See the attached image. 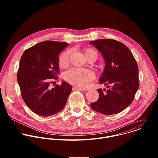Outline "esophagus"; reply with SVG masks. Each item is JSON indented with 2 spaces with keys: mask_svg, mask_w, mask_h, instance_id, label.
I'll return each mask as SVG.
<instances>
[{
  "mask_svg": "<svg viewBox=\"0 0 158 158\" xmlns=\"http://www.w3.org/2000/svg\"><path fill=\"white\" fill-rule=\"evenodd\" d=\"M73 90H77V91H85L84 89L81 88V87H77V86H74L73 87Z\"/></svg>",
  "mask_w": 158,
  "mask_h": 158,
  "instance_id": "1",
  "label": "esophagus"
}]
</instances>
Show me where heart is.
<instances>
[{
    "label": "heart",
    "instance_id": "heart-1",
    "mask_svg": "<svg viewBox=\"0 0 158 158\" xmlns=\"http://www.w3.org/2000/svg\"><path fill=\"white\" fill-rule=\"evenodd\" d=\"M93 53L97 54L91 49H87L84 51L86 57ZM69 54L70 51H66L60 55L59 57V65L60 66L64 67L68 64ZM94 76L93 72L89 69L73 68L66 72L64 75V77L69 83L79 87L84 88L87 86L89 81L94 78Z\"/></svg>",
    "mask_w": 158,
    "mask_h": 158
}]
</instances>
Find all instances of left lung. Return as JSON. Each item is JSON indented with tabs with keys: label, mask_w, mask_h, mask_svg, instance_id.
I'll return each instance as SVG.
<instances>
[{
	"label": "left lung",
	"mask_w": 158,
	"mask_h": 158,
	"mask_svg": "<svg viewBox=\"0 0 158 158\" xmlns=\"http://www.w3.org/2000/svg\"><path fill=\"white\" fill-rule=\"evenodd\" d=\"M90 44L99 51L105 61L99 81L108 88L105 93L102 89H98L99 99L90 106L105 115L118 114L131 104L139 88L136 61L130 50L119 41L103 39Z\"/></svg>",
	"instance_id": "1"
}]
</instances>
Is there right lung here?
I'll list each match as a JSON object with an SVG mask.
<instances>
[{
    "label": "right lung",
    "instance_id": "obj_1",
    "mask_svg": "<svg viewBox=\"0 0 158 158\" xmlns=\"http://www.w3.org/2000/svg\"><path fill=\"white\" fill-rule=\"evenodd\" d=\"M68 45L64 42L44 41L27 49L20 58L17 81L21 96L37 115L57 113L65 106L72 91V85L65 81H62L60 85H51L59 74V55Z\"/></svg>",
    "mask_w": 158,
    "mask_h": 158
}]
</instances>
